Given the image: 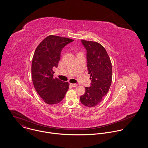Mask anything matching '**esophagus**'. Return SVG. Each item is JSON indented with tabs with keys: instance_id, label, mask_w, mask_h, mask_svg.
<instances>
[{
	"instance_id": "esophagus-1",
	"label": "esophagus",
	"mask_w": 148,
	"mask_h": 148,
	"mask_svg": "<svg viewBox=\"0 0 148 148\" xmlns=\"http://www.w3.org/2000/svg\"><path fill=\"white\" fill-rule=\"evenodd\" d=\"M70 85L71 86H72V87H76V86H77V84H70Z\"/></svg>"
}]
</instances>
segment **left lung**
<instances>
[{
    "instance_id": "obj_1",
    "label": "left lung",
    "mask_w": 148,
    "mask_h": 148,
    "mask_svg": "<svg viewBox=\"0 0 148 148\" xmlns=\"http://www.w3.org/2000/svg\"><path fill=\"white\" fill-rule=\"evenodd\" d=\"M82 42L86 50L87 67L92 82L89 87H85V92L80 96V101L84 106L93 107L103 100L110 87L112 63L102 45L84 40Z\"/></svg>"
}]
</instances>
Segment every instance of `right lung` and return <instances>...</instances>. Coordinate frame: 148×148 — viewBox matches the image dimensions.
Segmentation results:
<instances>
[{"instance_id": "obj_1", "label": "right lung", "mask_w": 148, "mask_h": 148, "mask_svg": "<svg viewBox=\"0 0 148 148\" xmlns=\"http://www.w3.org/2000/svg\"><path fill=\"white\" fill-rule=\"evenodd\" d=\"M73 41L66 38L49 35L39 44L34 52L31 66L33 84L48 104L60 103L69 88L68 82L53 77L52 69L58 66L62 49Z\"/></svg>"}]
</instances>
